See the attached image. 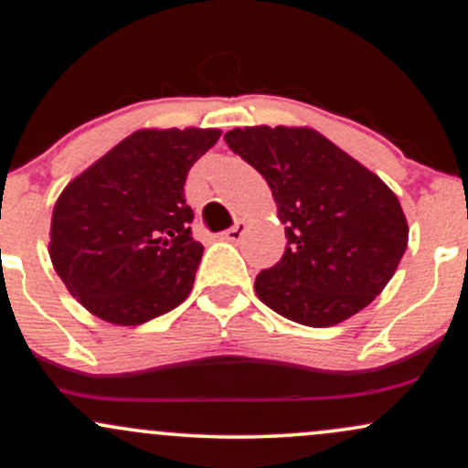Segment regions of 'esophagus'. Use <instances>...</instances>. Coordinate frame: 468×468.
<instances>
[{
    "label": "esophagus",
    "instance_id": "1",
    "mask_svg": "<svg viewBox=\"0 0 468 468\" xmlns=\"http://www.w3.org/2000/svg\"><path fill=\"white\" fill-rule=\"evenodd\" d=\"M220 236H223L225 240H232V243H239V240L245 236V223H240V220H239V223H234L229 229H225V232L220 234Z\"/></svg>",
    "mask_w": 468,
    "mask_h": 468
}]
</instances>
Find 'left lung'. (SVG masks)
<instances>
[{
  "label": "left lung",
  "instance_id": "obj_1",
  "mask_svg": "<svg viewBox=\"0 0 468 468\" xmlns=\"http://www.w3.org/2000/svg\"><path fill=\"white\" fill-rule=\"evenodd\" d=\"M225 144L261 172L287 225L285 254L254 282L267 307L307 327H332L385 290L409 228L374 172L312 128H234Z\"/></svg>",
  "mask_w": 468,
  "mask_h": 468
}]
</instances>
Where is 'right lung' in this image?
I'll return each instance as SVG.
<instances>
[{
	"label": "right lung",
	"instance_id": "obj_1",
	"mask_svg": "<svg viewBox=\"0 0 468 468\" xmlns=\"http://www.w3.org/2000/svg\"><path fill=\"white\" fill-rule=\"evenodd\" d=\"M220 130H136L66 186L50 261L68 292L112 324H141L192 292L203 245L183 186Z\"/></svg>",
	"mask_w": 468,
	"mask_h": 468
}]
</instances>
